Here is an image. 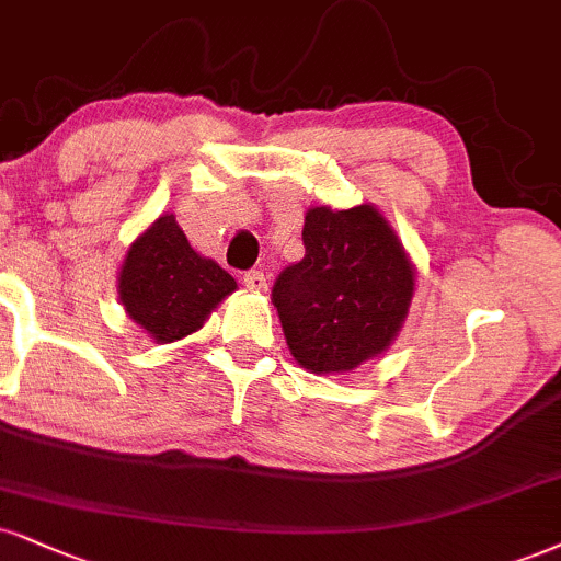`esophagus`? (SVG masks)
Returning a JSON list of instances; mask_svg holds the SVG:
<instances>
[{
    "instance_id": "34e87169",
    "label": "esophagus",
    "mask_w": 561,
    "mask_h": 561,
    "mask_svg": "<svg viewBox=\"0 0 561 561\" xmlns=\"http://www.w3.org/2000/svg\"><path fill=\"white\" fill-rule=\"evenodd\" d=\"M244 286L254 294H265L267 291V278L260 273V270H249V273L244 275Z\"/></svg>"
}]
</instances>
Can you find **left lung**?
<instances>
[{
	"instance_id": "obj_1",
	"label": "left lung",
	"mask_w": 561,
	"mask_h": 561,
	"mask_svg": "<svg viewBox=\"0 0 561 561\" xmlns=\"http://www.w3.org/2000/svg\"><path fill=\"white\" fill-rule=\"evenodd\" d=\"M301 262L273 286V304L296 364L348 375L382 356L403 328L416 265L377 205L309 207Z\"/></svg>"
}]
</instances>
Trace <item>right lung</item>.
Masks as SVG:
<instances>
[{
  "label": "right lung",
  "mask_w": 561,
  "mask_h": 561,
  "mask_svg": "<svg viewBox=\"0 0 561 561\" xmlns=\"http://www.w3.org/2000/svg\"><path fill=\"white\" fill-rule=\"evenodd\" d=\"M119 304L153 343L197 333L237 280L216 260L195 252L174 213L156 218L129 244L119 267Z\"/></svg>",
  "instance_id": "obj_1"
}]
</instances>
